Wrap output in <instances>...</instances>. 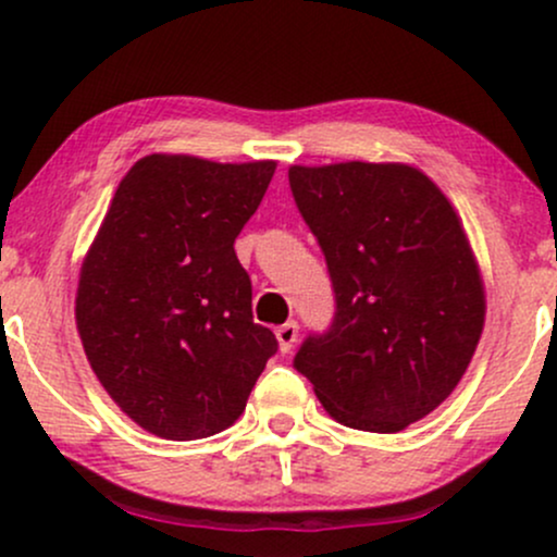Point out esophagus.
<instances>
[{"label":"esophagus","mask_w":557,"mask_h":557,"mask_svg":"<svg viewBox=\"0 0 557 557\" xmlns=\"http://www.w3.org/2000/svg\"><path fill=\"white\" fill-rule=\"evenodd\" d=\"M274 335H277L280 350H283V354H287V350L293 348V343H296V337H298V322L280 324V327L274 330Z\"/></svg>","instance_id":"obj_1"}]
</instances>
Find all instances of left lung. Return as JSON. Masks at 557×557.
Returning a JSON list of instances; mask_svg holds the SVG:
<instances>
[{"mask_svg":"<svg viewBox=\"0 0 557 557\" xmlns=\"http://www.w3.org/2000/svg\"><path fill=\"white\" fill-rule=\"evenodd\" d=\"M322 246L335 319L293 367L350 430L393 434L456 389L484 330V283L461 216L400 162L287 170Z\"/></svg>","mask_w":557,"mask_h":557,"instance_id":"1","label":"left lung"}]
</instances>
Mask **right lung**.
<instances>
[{
	"label": "right lung",
	"instance_id": "1",
	"mask_svg": "<svg viewBox=\"0 0 557 557\" xmlns=\"http://www.w3.org/2000/svg\"><path fill=\"white\" fill-rule=\"evenodd\" d=\"M277 162L138 159L81 267L75 324L101 387L138 426L201 440L233 426L277 350L253 322L233 243Z\"/></svg>",
	"mask_w": 557,
	"mask_h": 557
}]
</instances>
